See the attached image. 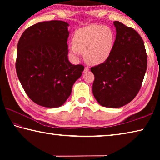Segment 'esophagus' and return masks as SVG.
Listing matches in <instances>:
<instances>
[{"label":"esophagus","instance_id":"obj_1","mask_svg":"<svg viewBox=\"0 0 160 160\" xmlns=\"http://www.w3.org/2000/svg\"><path fill=\"white\" fill-rule=\"evenodd\" d=\"M88 70H90V68H89L88 67H85V70H84V72H87V71H88Z\"/></svg>","mask_w":160,"mask_h":160}]
</instances>
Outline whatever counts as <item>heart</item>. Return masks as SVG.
<instances>
[{"label":"heart","mask_w":160,"mask_h":160,"mask_svg":"<svg viewBox=\"0 0 160 160\" xmlns=\"http://www.w3.org/2000/svg\"><path fill=\"white\" fill-rule=\"evenodd\" d=\"M114 42L115 35L111 28L102 25H89L75 32L70 51L76 56L83 53L87 63L98 65L109 58Z\"/></svg>","instance_id":"b5f03b06"}]
</instances>
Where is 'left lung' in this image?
Instances as JSON below:
<instances>
[{
  "mask_svg": "<svg viewBox=\"0 0 160 160\" xmlns=\"http://www.w3.org/2000/svg\"><path fill=\"white\" fill-rule=\"evenodd\" d=\"M114 46L109 58L91 68L93 95L105 107L118 108L131 102L141 88L148 60L144 42L138 32L118 21Z\"/></svg>",
  "mask_w": 160,
  "mask_h": 160,
  "instance_id": "1",
  "label": "left lung"
}]
</instances>
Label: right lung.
Listing matches in <instances>:
<instances>
[{"label": "right lung", "instance_id": "obj_1", "mask_svg": "<svg viewBox=\"0 0 160 160\" xmlns=\"http://www.w3.org/2000/svg\"><path fill=\"white\" fill-rule=\"evenodd\" d=\"M68 24L61 20L42 22L29 27L18 44L15 68L28 96L40 106L63 105L82 72V65L68 58Z\"/></svg>", "mask_w": 160, "mask_h": 160}]
</instances>
